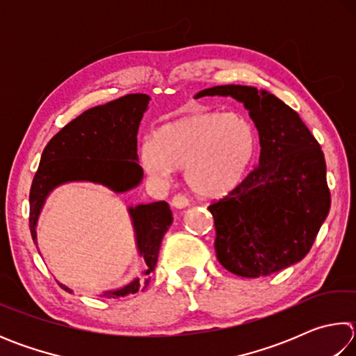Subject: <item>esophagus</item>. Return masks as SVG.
<instances>
[{
    "instance_id": "esophagus-1",
    "label": "esophagus",
    "mask_w": 356,
    "mask_h": 356,
    "mask_svg": "<svg viewBox=\"0 0 356 356\" xmlns=\"http://www.w3.org/2000/svg\"><path fill=\"white\" fill-rule=\"evenodd\" d=\"M188 197H186L184 193H177V195H174L172 196V200H171V204L176 209H184V207H186L188 206Z\"/></svg>"
}]
</instances>
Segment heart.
<instances>
[{
    "instance_id": "1",
    "label": "heart",
    "mask_w": 356,
    "mask_h": 356,
    "mask_svg": "<svg viewBox=\"0 0 356 356\" xmlns=\"http://www.w3.org/2000/svg\"><path fill=\"white\" fill-rule=\"evenodd\" d=\"M259 134L243 113L195 110L170 120L144 138L141 163L155 177L182 168L186 185L215 197L242 182L256 159Z\"/></svg>"
}]
</instances>
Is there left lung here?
Instances as JSON below:
<instances>
[{
  "label": "left lung",
  "instance_id": "8db88e82",
  "mask_svg": "<svg viewBox=\"0 0 356 356\" xmlns=\"http://www.w3.org/2000/svg\"><path fill=\"white\" fill-rule=\"evenodd\" d=\"M242 102L257 127L259 165L209 206L220 264L243 278L267 276L308 254L330 212L327 165L298 113L267 91L226 84L197 92Z\"/></svg>",
  "mask_w": 356,
  "mask_h": 356
}]
</instances>
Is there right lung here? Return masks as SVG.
<instances>
[{
	"label": "right lung",
	"mask_w": 356,
	"mask_h": 356,
	"mask_svg": "<svg viewBox=\"0 0 356 356\" xmlns=\"http://www.w3.org/2000/svg\"><path fill=\"white\" fill-rule=\"evenodd\" d=\"M149 100L146 94H129L106 105L94 106L48 141L29 191V231L34 243L42 206L58 185L94 182L124 193L141 182L143 168L138 163L136 135ZM129 213L134 221L138 252L146 262L144 275H150L159 259L161 240L172 225V212L168 202L159 201L130 207ZM149 280L144 281V286ZM61 287L72 292L69 287ZM141 287L143 281L135 278L118 291L105 292V297H125Z\"/></svg>",
	"instance_id": "add662e5"
}]
</instances>
